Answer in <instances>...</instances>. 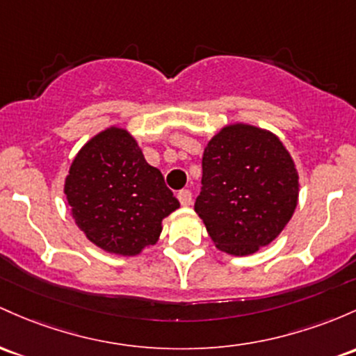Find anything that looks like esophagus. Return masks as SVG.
I'll return each mask as SVG.
<instances>
[{
  "label": "esophagus",
  "mask_w": 356,
  "mask_h": 356,
  "mask_svg": "<svg viewBox=\"0 0 356 356\" xmlns=\"http://www.w3.org/2000/svg\"><path fill=\"white\" fill-rule=\"evenodd\" d=\"M177 199H179V202H181V204L184 206V208H187V206L193 204V194H191V191H187V189L181 191V193L177 194Z\"/></svg>",
  "instance_id": "esophagus-1"
}]
</instances>
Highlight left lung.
Wrapping results in <instances>:
<instances>
[{
    "instance_id": "1",
    "label": "left lung",
    "mask_w": 356,
    "mask_h": 356,
    "mask_svg": "<svg viewBox=\"0 0 356 356\" xmlns=\"http://www.w3.org/2000/svg\"><path fill=\"white\" fill-rule=\"evenodd\" d=\"M298 202L294 159L272 131L229 123L204 147L202 191L194 211L221 252L247 257L270 245Z\"/></svg>"
}]
</instances>
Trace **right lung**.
Listing matches in <instances>:
<instances>
[{"label": "right lung", "mask_w": 356, "mask_h": 356, "mask_svg": "<svg viewBox=\"0 0 356 356\" xmlns=\"http://www.w3.org/2000/svg\"><path fill=\"white\" fill-rule=\"evenodd\" d=\"M64 194L86 238L121 257L154 247L163 218L179 208L162 172L147 162L135 136L118 124L81 147L69 167Z\"/></svg>", "instance_id": "obj_1"}]
</instances>
